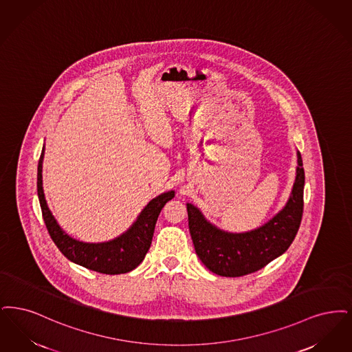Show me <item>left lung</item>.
Masks as SVG:
<instances>
[{
	"instance_id": "8db88e82",
	"label": "left lung",
	"mask_w": 352,
	"mask_h": 352,
	"mask_svg": "<svg viewBox=\"0 0 352 352\" xmlns=\"http://www.w3.org/2000/svg\"><path fill=\"white\" fill-rule=\"evenodd\" d=\"M305 172L297 151L296 179L281 210L256 229L231 232L208 221L197 206L186 202L188 223L196 254L215 275L239 277L256 272L292 245L302 218Z\"/></svg>"
}]
</instances>
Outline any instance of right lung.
Here are the masks:
<instances>
[{
    "mask_svg": "<svg viewBox=\"0 0 352 352\" xmlns=\"http://www.w3.org/2000/svg\"><path fill=\"white\" fill-rule=\"evenodd\" d=\"M43 157L45 146L38 163V199L48 234L61 254L75 264L107 275L126 274L137 268L151 245L157 217L163 206L175 197V190L164 192L151 199L139 213L134 223L117 238L98 243L82 242L61 229L47 205L42 180Z\"/></svg>",
    "mask_w": 352,
    "mask_h": 352,
    "instance_id": "add662e5",
    "label": "right lung"
}]
</instances>
